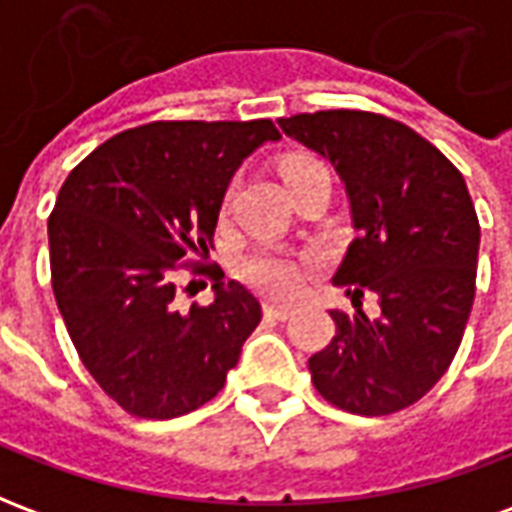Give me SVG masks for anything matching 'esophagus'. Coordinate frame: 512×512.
<instances>
[{
	"mask_svg": "<svg viewBox=\"0 0 512 512\" xmlns=\"http://www.w3.org/2000/svg\"><path fill=\"white\" fill-rule=\"evenodd\" d=\"M263 310H266L268 318H277V321H288L290 315H293V307H288V304H274V301H268Z\"/></svg>",
	"mask_w": 512,
	"mask_h": 512,
	"instance_id": "esophagus-1",
	"label": "esophagus"
}]
</instances>
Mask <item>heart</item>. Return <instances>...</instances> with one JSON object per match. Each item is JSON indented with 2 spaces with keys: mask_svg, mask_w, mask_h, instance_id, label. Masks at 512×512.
Listing matches in <instances>:
<instances>
[{
  "mask_svg": "<svg viewBox=\"0 0 512 512\" xmlns=\"http://www.w3.org/2000/svg\"><path fill=\"white\" fill-rule=\"evenodd\" d=\"M321 164L310 156H288L282 164H279V172L288 183V189L299 178H304L307 172L318 169ZM241 277L257 288L260 293H268V296H277V299H285V296H293L296 290L301 288V279H304V266L299 260H293L288 255H279V252H257V255H249L241 263Z\"/></svg>",
  "mask_w": 512,
  "mask_h": 512,
  "instance_id": "obj_1",
  "label": "heart"
}]
</instances>
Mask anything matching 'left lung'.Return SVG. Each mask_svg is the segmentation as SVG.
Instances as JSON below:
<instances>
[{
  "mask_svg": "<svg viewBox=\"0 0 512 512\" xmlns=\"http://www.w3.org/2000/svg\"><path fill=\"white\" fill-rule=\"evenodd\" d=\"M279 128L329 158L345 183L356 238L334 285L373 290L381 307L378 318L332 312L337 332L310 356L312 384L351 414H395L447 373L472 312L480 222L466 180L384 115L332 109L282 117Z\"/></svg>",
  "mask_w": 512,
  "mask_h": 512,
  "instance_id": "left-lung-1",
  "label": "left lung"
}]
</instances>
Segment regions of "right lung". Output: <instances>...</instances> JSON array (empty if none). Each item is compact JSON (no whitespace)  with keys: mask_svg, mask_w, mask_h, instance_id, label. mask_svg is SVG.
<instances>
[{"mask_svg":"<svg viewBox=\"0 0 512 512\" xmlns=\"http://www.w3.org/2000/svg\"><path fill=\"white\" fill-rule=\"evenodd\" d=\"M271 120H158L95 147L49 216L51 288L79 359L128 414L172 419L205 406L263 318L241 282L211 274L213 301L175 304L180 263L208 252L235 169Z\"/></svg>","mask_w":512,"mask_h":512,"instance_id":"add662e5","label":"right lung"}]
</instances>
